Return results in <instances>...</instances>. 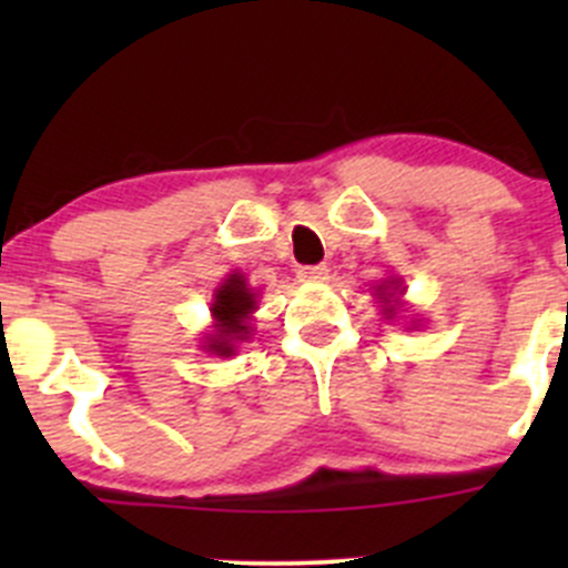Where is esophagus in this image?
<instances>
[{
  "label": "esophagus",
  "instance_id": "obj_1",
  "mask_svg": "<svg viewBox=\"0 0 568 568\" xmlns=\"http://www.w3.org/2000/svg\"><path fill=\"white\" fill-rule=\"evenodd\" d=\"M329 277V268L324 263H316V266H302L300 280H307V283H321V280Z\"/></svg>",
  "mask_w": 568,
  "mask_h": 568
}]
</instances>
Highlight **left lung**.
Instances as JSON below:
<instances>
[{"mask_svg": "<svg viewBox=\"0 0 568 568\" xmlns=\"http://www.w3.org/2000/svg\"><path fill=\"white\" fill-rule=\"evenodd\" d=\"M398 283H400V280H385V283L379 285V296H382V300L387 302V305H389L390 298H395V291H398V294H400V285H398ZM387 290H393L394 294L387 295ZM395 311H398V300H396L395 306L387 307V318H393V313H395Z\"/></svg>", "mask_w": 568, "mask_h": 568, "instance_id": "1", "label": "left lung"}]
</instances>
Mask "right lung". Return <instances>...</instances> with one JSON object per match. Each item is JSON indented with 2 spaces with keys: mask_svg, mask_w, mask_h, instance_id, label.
Here are the masks:
<instances>
[{
  "mask_svg": "<svg viewBox=\"0 0 568 568\" xmlns=\"http://www.w3.org/2000/svg\"><path fill=\"white\" fill-rule=\"evenodd\" d=\"M257 311V294L247 285V277L239 272L227 274L225 283L216 288L211 302L214 316V332L205 335V348L220 357H233L236 343L247 341L252 335V313Z\"/></svg>",
  "mask_w": 568,
  "mask_h": 568,
  "instance_id": "obj_1",
  "label": "right lung"
}]
</instances>
